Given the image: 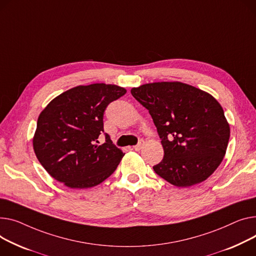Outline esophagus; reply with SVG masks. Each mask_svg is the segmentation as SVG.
<instances>
[{"instance_id":"obj_1","label":"esophagus","mask_w":256,"mask_h":256,"mask_svg":"<svg viewBox=\"0 0 256 256\" xmlns=\"http://www.w3.org/2000/svg\"><path fill=\"white\" fill-rule=\"evenodd\" d=\"M143 146H144V141H143V140H141V141L139 142V144H138V145H136V146H134L132 148H134V150H137V151H139L140 149H142V148H143Z\"/></svg>"}]
</instances>
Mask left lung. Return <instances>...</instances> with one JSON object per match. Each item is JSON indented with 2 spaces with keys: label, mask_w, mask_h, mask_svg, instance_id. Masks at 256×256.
Returning a JSON list of instances; mask_svg holds the SVG:
<instances>
[{
  "label": "left lung",
  "mask_w": 256,
  "mask_h": 256,
  "mask_svg": "<svg viewBox=\"0 0 256 256\" xmlns=\"http://www.w3.org/2000/svg\"><path fill=\"white\" fill-rule=\"evenodd\" d=\"M150 113L164 148L154 172L177 187L209 178L222 162L230 136L222 107L207 92L179 81L132 88Z\"/></svg>",
  "instance_id": "left-lung-1"
}]
</instances>
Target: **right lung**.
Masks as SVG:
<instances>
[{"label": "right lung", "instance_id": "right-lung-1", "mask_svg": "<svg viewBox=\"0 0 256 256\" xmlns=\"http://www.w3.org/2000/svg\"><path fill=\"white\" fill-rule=\"evenodd\" d=\"M126 90L115 84L79 85L54 98L40 113L32 138L35 154L46 172L72 190L90 188L113 174L124 153L98 145L103 116Z\"/></svg>", "mask_w": 256, "mask_h": 256}]
</instances>
